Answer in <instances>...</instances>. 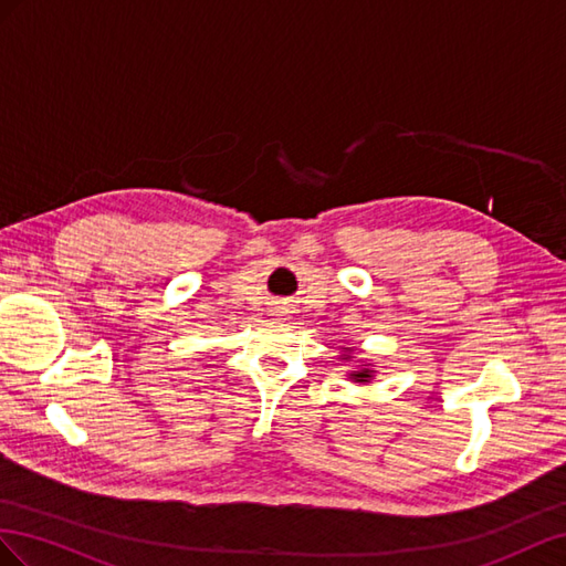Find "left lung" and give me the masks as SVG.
Masks as SVG:
<instances>
[{
  "mask_svg": "<svg viewBox=\"0 0 566 566\" xmlns=\"http://www.w3.org/2000/svg\"><path fill=\"white\" fill-rule=\"evenodd\" d=\"M355 379H358V381H367L369 379V373H367V369H363V373H358V375H353Z\"/></svg>",
  "mask_w": 566,
  "mask_h": 566,
  "instance_id": "8db88e82",
  "label": "left lung"
}]
</instances>
